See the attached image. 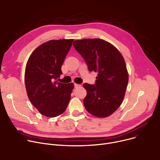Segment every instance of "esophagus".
<instances>
[{"label":"esophagus","mask_w":160,"mask_h":160,"mask_svg":"<svg viewBox=\"0 0 160 160\" xmlns=\"http://www.w3.org/2000/svg\"><path fill=\"white\" fill-rule=\"evenodd\" d=\"M81 86V85L80 84H78V83H74V87L76 88H79V87H80Z\"/></svg>","instance_id":"34e87169"}]
</instances>
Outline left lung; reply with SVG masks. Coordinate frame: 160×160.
Returning a JSON list of instances; mask_svg holds the SVG:
<instances>
[{
  "mask_svg": "<svg viewBox=\"0 0 160 160\" xmlns=\"http://www.w3.org/2000/svg\"><path fill=\"white\" fill-rule=\"evenodd\" d=\"M75 49L84 59L89 71L98 72L96 83L83 84L86 110L100 118L111 115L121 105L128 82L124 58L115 46L98 38L75 40Z\"/></svg>",
  "mask_w": 160,
  "mask_h": 160,
  "instance_id": "8db88e82",
  "label": "left lung"
}]
</instances>
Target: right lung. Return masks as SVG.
Here are the masks:
<instances>
[{
  "label": "right lung",
  "instance_id": "1",
  "mask_svg": "<svg viewBox=\"0 0 160 160\" xmlns=\"http://www.w3.org/2000/svg\"><path fill=\"white\" fill-rule=\"evenodd\" d=\"M73 41L45 42L33 50L27 61L24 72L27 95L39 112L47 117L63 113L70 101L74 83L56 80L62 74L61 67Z\"/></svg>",
  "mask_w": 160,
  "mask_h": 160
}]
</instances>
